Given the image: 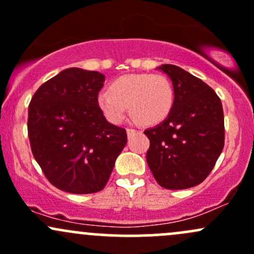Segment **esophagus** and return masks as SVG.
<instances>
[{"label":"esophagus","mask_w":254,"mask_h":254,"mask_svg":"<svg viewBox=\"0 0 254 254\" xmlns=\"http://www.w3.org/2000/svg\"><path fill=\"white\" fill-rule=\"evenodd\" d=\"M137 132H138L137 129H133V128H127V135H128V137H132V135H134Z\"/></svg>","instance_id":"esophagus-1"}]
</instances>
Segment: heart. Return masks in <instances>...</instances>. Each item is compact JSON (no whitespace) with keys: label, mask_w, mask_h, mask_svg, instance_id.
Returning a JSON list of instances; mask_svg holds the SVG:
<instances>
[{"label":"heart","mask_w":254,"mask_h":254,"mask_svg":"<svg viewBox=\"0 0 254 254\" xmlns=\"http://www.w3.org/2000/svg\"><path fill=\"white\" fill-rule=\"evenodd\" d=\"M174 103L172 82L163 75L132 73L119 77L109 92L98 95V106L108 121L120 124L128 106L135 121L156 125L170 115Z\"/></svg>","instance_id":"b5f03b06"}]
</instances>
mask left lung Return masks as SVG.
I'll list each match as a JSON object with an SVG mask.
<instances>
[{"label": "left lung", "instance_id": "8db88e82", "mask_svg": "<svg viewBox=\"0 0 254 254\" xmlns=\"http://www.w3.org/2000/svg\"><path fill=\"white\" fill-rule=\"evenodd\" d=\"M174 103L170 115L144 130L150 140L146 162L162 188L196 187L213 170L224 148V114L219 97L202 80L182 67L163 64Z\"/></svg>", "mask_w": 254, "mask_h": 254}]
</instances>
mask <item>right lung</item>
Returning a JSON list of instances; mask_svg holds the SVG:
<instances>
[{"label":"right lung","instance_id":"add662e5","mask_svg":"<svg viewBox=\"0 0 254 254\" xmlns=\"http://www.w3.org/2000/svg\"><path fill=\"white\" fill-rule=\"evenodd\" d=\"M105 76L69 67L35 92L29 104L31 151L46 178L70 193L98 192L127 143L125 128L98 106Z\"/></svg>","mask_w":254,"mask_h":254}]
</instances>
